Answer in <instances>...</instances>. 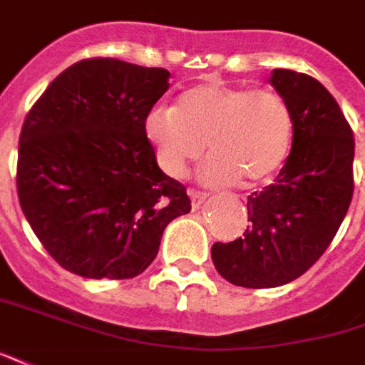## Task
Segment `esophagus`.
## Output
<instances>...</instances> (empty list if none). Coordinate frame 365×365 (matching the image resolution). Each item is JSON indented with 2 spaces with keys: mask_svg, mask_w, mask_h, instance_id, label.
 Segmentation results:
<instances>
[{
  "mask_svg": "<svg viewBox=\"0 0 365 365\" xmlns=\"http://www.w3.org/2000/svg\"><path fill=\"white\" fill-rule=\"evenodd\" d=\"M188 197H190V205H192V210H197V208L202 207V202L207 200V192H202V190H195V188H190L188 190Z\"/></svg>",
  "mask_w": 365,
  "mask_h": 365,
  "instance_id": "1",
  "label": "esophagus"
}]
</instances>
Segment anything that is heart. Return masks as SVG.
Listing matches in <instances>:
<instances>
[{
    "label": "heart",
    "mask_w": 365,
    "mask_h": 365,
    "mask_svg": "<svg viewBox=\"0 0 365 365\" xmlns=\"http://www.w3.org/2000/svg\"><path fill=\"white\" fill-rule=\"evenodd\" d=\"M145 135L168 177H185L207 143L210 157L200 167L205 182L225 187L242 178L245 185H258L288 158L294 115L272 89L208 81L180 93L175 109L150 110Z\"/></svg>",
    "instance_id": "heart-1"
}]
</instances>
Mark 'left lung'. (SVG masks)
I'll return each instance as SVG.
<instances>
[{
    "instance_id": "left-lung-1",
    "label": "left lung",
    "mask_w": 365,
    "mask_h": 365,
    "mask_svg": "<svg viewBox=\"0 0 365 365\" xmlns=\"http://www.w3.org/2000/svg\"><path fill=\"white\" fill-rule=\"evenodd\" d=\"M270 83L292 109V150L276 182L248 197L245 236L210 250L218 274L245 288L282 286L310 270L354 195V133L330 91L290 69H274Z\"/></svg>"
}]
</instances>
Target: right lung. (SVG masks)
I'll list each match as a JSON object with an SVG mask.
<instances>
[{
	"instance_id": "add662e5",
	"label": "right lung",
	"mask_w": 365,
	"mask_h": 365,
	"mask_svg": "<svg viewBox=\"0 0 365 365\" xmlns=\"http://www.w3.org/2000/svg\"><path fill=\"white\" fill-rule=\"evenodd\" d=\"M160 67L95 57L57 75L24 120L17 195L53 260L85 278L147 270L170 220L190 212L165 175L145 119L168 89Z\"/></svg>"
}]
</instances>
